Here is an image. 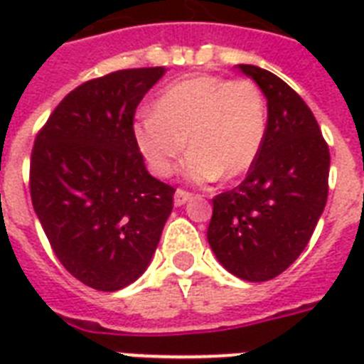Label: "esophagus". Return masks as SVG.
I'll list each match as a JSON object with an SVG mask.
<instances>
[{
    "label": "esophagus",
    "mask_w": 364,
    "mask_h": 364,
    "mask_svg": "<svg viewBox=\"0 0 364 364\" xmlns=\"http://www.w3.org/2000/svg\"><path fill=\"white\" fill-rule=\"evenodd\" d=\"M191 198H193V194L187 193V191H183V188H177L176 196H173V204L183 205V204H187Z\"/></svg>",
    "instance_id": "esophagus-1"
}]
</instances>
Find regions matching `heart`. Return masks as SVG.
Wrapping results in <instances>:
<instances>
[{
	"instance_id": "obj_1",
	"label": "heart",
	"mask_w": 364,
	"mask_h": 364,
	"mask_svg": "<svg viewBox=\"0 0 364 364\" xmlns=\"http://www.w3.org/2000/svg\"><path fill=\"white\" fill-rule=\"evenodd\" d=\"M266 98L249 79L221 75L188 77L160 94L154 111L141 113L132 132L139 153L154 176L173 173L188 141L183 173L205 183L221 176L247 173L264 145Z\"/></svg>"
}]
</instances>
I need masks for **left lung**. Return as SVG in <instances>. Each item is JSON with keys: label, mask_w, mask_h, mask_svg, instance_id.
<instances>
[{"label": "left lung", "mask_w": 364, "mask_h": 364, "mask_svg": "<svg viewBox=\"0 0 364 364\" xmlns=\"http://www.w3.org/2000/svg\"><path fill=\"white\" fill-rule=\"evenodd\" d=\"M268 102L264 145L238 187L213 198L208 242L240 279L268 282L310 242L328 194L331 153L316 117L287 82L240 64Z\"/></svg>", "instance_id": "8db88e82"}]
</instances>
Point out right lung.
<instances>
[{"mask_svg":"<svg viewBox=\"0 0 364 364\" xmlns=\"http://www.w3.org/2000/svg\"><path fill=\"white\" fill-rule=\"evenodd\" d=\"M164 68L82 82L48 117L31 149V204L54 255L79 282L119 291L147 270L176 188L154 179L134 115Z\"/></svg>","mask_w":364,"mask_h":364,"instance_id":"add662e5","label":"right lung"}]
</instances>
